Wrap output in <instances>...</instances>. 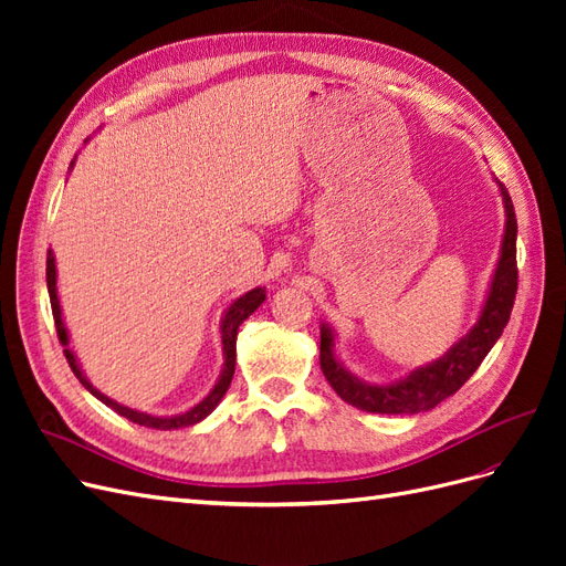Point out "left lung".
I'll return each mask as SVG.
<instances>
[{"instance_id":"1","label":"left lung","mask_w":566,"mask_h":566,"mask_svg":"<svg viewBox=\"0 0 566 566\" xmlns=\"http://www.w3.org/2000/svg\"><path fill=\"white\" fill-rule=\"evenodd\" d=\"M501 188L505 202V233L501 245V260L495 266L491 279L489 295L484 310L479 314L476 323L465 337H460L455 345L443 354L437 361L427 364L403 380L391 385H370L358 380L352 375L345 364L337 361L333 352L335 335L328 325L321 323V370L325 380L337 391L339 399L347 403L368 410V413H387V416H413L422 410H432L443 399L453 394L470 380V375L484 361V356L503 335V328L510 321L512 304L517 295V219L512 200L501 181H495Z\"/></svg>"}]
</instances>
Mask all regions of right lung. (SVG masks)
I'll use <instances>...</instances> for the list:
<instances>
[{
  "mask_svg": "<svg viewBox=\"0 0 566 566\" xmlns=\"http://www.w3.org/2000/svg\"><path fill=\"white\" fill-rule=\"evenodd\" d=\"M73 167V163H71ZM46 287H49V300H51V312H54V323H56V333L61 345L65 347L63 354L67 358V366L73 368L75 378L84 385V389H90L98 401H104L108 408H113L115 413H119L123 418L136 422V424H144V427H153V430H181V427H191L200 420L208 418L212 410L217 408V403L224 399V394L233 380V370H235V335H238V325H241L252 312H256V306H260L266 300V290L264 287H254L250 293H245L243 297H238L221 318V345H224V368L219 373V380L212 387V391L205 397L200 403H196L191 410H186V413L179 416H150V413H142V410H134L127 408L123 403H117L113 399H108L106 394H101L87 378H84V373L80 370V364L75 354L67 349V331H65V323L61 316V304H59V295H56V260H54V252H46Z\"/></svg>",
  "mask_w": 566,
  "mask_h": 566,
  "instance_id": "1",
  "label": "right lung"
}]
</instances>
